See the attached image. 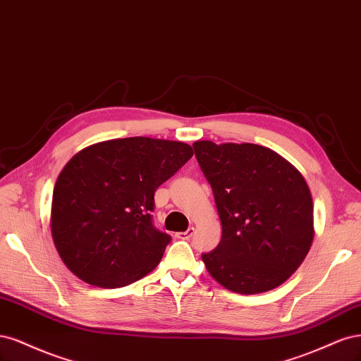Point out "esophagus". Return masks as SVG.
Instances as JSON below:
<instances>
[{
    "label": "esophagus",
    "mask_w": 361,
    "mask_h": 361,
    "mask_svg": "<svg viewBox=\"0 0 361 361\" xmlns=\"http://www.w3.org/2000/svg\"><path fill=\"white\" fill-rule=\"evenodd\" d=\"M193 232H195V228H189L188 231L178 232V234H176V237L180 238V240H189V238L193 235Z\"/></svg>",
    "instance_id": "1"
}]
</instances>
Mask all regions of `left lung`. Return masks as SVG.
<instances>
[{"label": "left lung", "mask_w": 361, "mask_h": 361, "mask_svg": "<svg viewBox=\"0 0 361 361\" xmlns=\"http://www.w3.org/2000/svg\"><path fill=\"white\" fill-rule=\"evenodd\" d=\"M193 148L222 222L219 246L202 255L207 271L237 294L282 285L305 261L315 235L305 177L262 145L196 141Z\"/></svg>", "instance_id": "8db88e82"}]
</instances>
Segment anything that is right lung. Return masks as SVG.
I'll use <instances>...</instances> for the list:
<instances>
[{"mask_svg": "<svg viewBox=\"0 0 361 361\" xmlns=\"http://www.w3.org/2000/svg\"><path fill=\"white\" fill-rule=\"evenodd\" d=\"M193 156L189 144L145 136L80 149L56 178L51 232L80 281L121 288L153 271L171 237L153 226L154 192Z\"/></svg>", "mask_w": 361, "mask_h": 361, "instance_id": "obj_1", "label": "right lung"}]
</instances>
